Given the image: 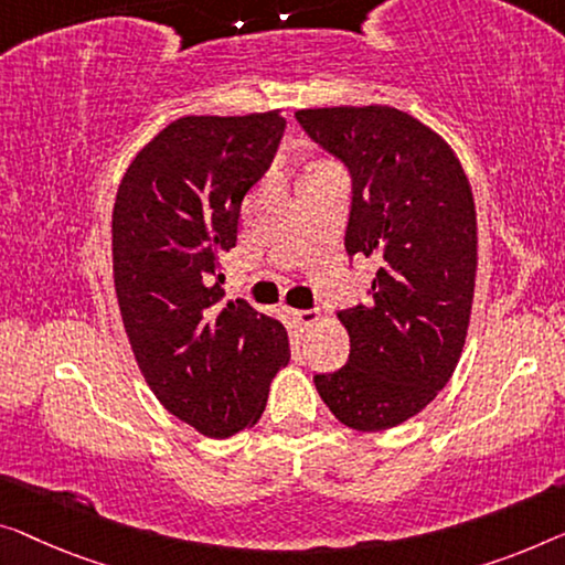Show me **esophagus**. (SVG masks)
<instances>
[{"instance_id":"obj_1","label":"esophagus","mask_w":565,"mask_h":565,"mask_svg":"<svg viewBox=\"0 0 565 565\" xmlns=\"http://www.w3.org/2000/svg\"><path fill=\"white\" fill-rule=\"evenodd\" d=\"M294 319H297L301 327H311L319 319V311L317 309H297L294 311Z\"/></svg>"}]
</instances>
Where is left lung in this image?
I'll return each instance as SVG.
<instances>
[{
	"instance_id": "8db88e82",
	"label": "left lung",
	"mask_w": 565,
	"mask_h": 565,
	"mask_svg": "<svg viewBox=\"0 0 565 565\" xmlns=\"http://www.w3.org/2000/svg\"><path fill=\"white\" fill-rule=\"evenodd\" d=\"M297 121L348 167V256L373 258L367 305L340 309L350 358L315 385L358 431L398 426L459 363L477 274L475 198L451 147L391 106L305 108Z\"/></svg>"
}]
</instances>
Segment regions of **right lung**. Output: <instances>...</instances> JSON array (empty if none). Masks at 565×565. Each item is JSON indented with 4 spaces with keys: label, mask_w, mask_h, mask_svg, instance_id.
I'll return each instance as SVG.
<instances>
[{
    "label": "right lung",
    "mask_w": 565,
    "mask_h": 565,
    "mask_svg": "<svg viewBox=\"0 0 565 565\" xmlns=\"http://www.w3.org/2000/svg\"><path fill=\"white\" fill-rule=\"evenodd\" d=\"M286 119L184 116L134 157L114 205V284L134 358L159 403L210 439L256 424L289 334L243 299L223 305L221 256Z\"/></svg>",
    "instance_id": "add662e5"
}]
</instances>
